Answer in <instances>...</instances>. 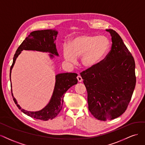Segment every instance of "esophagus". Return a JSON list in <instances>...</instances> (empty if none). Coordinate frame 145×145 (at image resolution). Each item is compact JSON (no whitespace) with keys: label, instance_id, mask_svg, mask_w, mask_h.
Returning <instances> with one entry per match:
<instances>
[{"label":"esophagus","instance_id":"34e87169","mask_svg":"<svg viewBox=\"0 0 145 145\" xmlns=\"http://www.w3.org/2000/svg\"><path fill=\"white\" fill-rule=\"evenodd\" d=\"M77 79H78V81L79 82H81L82 81V78L80 75H78L77 76Z\"/></svg>","mask_w":145,"mask_h":145}]
</instances>
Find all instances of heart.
<instances>
[{
	"mask_svg": "<svg viewBox=\"0 0 145 145\" xmlns=\"http://www.w3.org/2000/svg\"><path fill=\"white\" fill-rule=\"evenodd\" d=\"M110 48L109 40L104 36L79 35L71 39L63 47V56L71 63L81 57L82 66L87 69L99 65L106 57Z\"/></svg>",
	"mask_w": 145,
	"mask_h": 145,
	"instance_id": "b5f03b06",
	"label": "heart"
}]
</instances>
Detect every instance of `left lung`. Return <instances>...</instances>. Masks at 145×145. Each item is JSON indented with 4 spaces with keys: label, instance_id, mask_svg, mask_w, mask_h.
I'll return each mask as SVG.
<instances>
[{
    "label": "left lung",
    "instance_id": "8db88e82",
    "mask_svg": "<svg viewBox=\"0 0 145 145\" xmlns=\"http://www.w3.org/2000/svg\"><path fill=\"white\" fill-rule=\"evenodd\" d=\"M111 37V50L97 66L81 73L87 91L88 110L100 120H112L127 110L136 83L135 61L120 36Z\"/></svg>",
    "mask_w": 145,
    "mask_h": 145
}]
</instances>
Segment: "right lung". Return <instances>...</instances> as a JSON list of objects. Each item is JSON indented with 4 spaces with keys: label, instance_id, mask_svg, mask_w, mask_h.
<instances>
[{
    "label": "right lung",
    "instance_id": "right-lung-1",
    "mask_svg": "<svg viewBox=\"0 0 145 145\" xmlns=\"http://www.w3.org/2000/svg\"><path fill=\"white\" fill-rule=\"evenodd\" d=\"M58 32L53 29H46L35 31L32 32L23 41L16 50L14 56L12 64L10 69V81L11 71L16 63V60L22 51L35 50L39 52L50 54L49 57L51 59L54 58V55L58 57L55 41L57 39ZM78 74L75 73H59L55 76V84L52 95L51 96L49 103L43 108L37 111H29L22 108L18 104L16 98L14 97L12 84H11V93L13 100L17 107L23 113L36 119L42 120H48L53 119L57 116L61 110L63 104L64 95L70 88L78 83L76 76Z\"/></svg>",
    "mask_w": 145,
    "mask_h": 145
}]
</instances>
